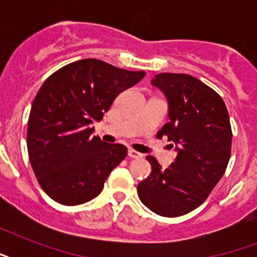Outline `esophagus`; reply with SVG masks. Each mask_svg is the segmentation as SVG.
I'll list each match as a JSON object with an SVG mask.
<instances>
[{
  "mask_svg": "<svg viewBox=\"0 0 257 257\" xmlns=\"http://www.w3.org/2000/svg\"><path fill=\"white\" fill-rule=\"evenodd\" d=\"M128 156L132 157V159H141V157H143V155H141L140 152H137V151H135V149H129V151H128Z\"/></svg>",
  "mask_w": 257,
  "mask_h": 257,
  "instance_id": "obj_1",
  "label": "esophagus"
}]
</instances>
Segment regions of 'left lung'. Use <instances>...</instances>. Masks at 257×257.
<instances>
[{
    "instance_id": "8db88e82",
    "label": "left lung",
    "mask_w": 257,
    "mask_h": 257,
    "mask_svg": "<svg viewBox=\"0 0 257 257\" xmlns=\"http://www.w3.org/2000/svg\"><path fill=\"white\" fill-rule=\"evenodd\" d=\"M152 85L168 100L169 122L159 133L172 141L177 156L167 169L147 156L152 172L137 193L152 212L177 217L201 205L223 177L231 157L229 114L223 98L189 74H156Z\"/></svg>"
}]
</instances>
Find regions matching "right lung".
<instances>
[{"label":"right lung","instance_id":"1","mask_svg":"<svg viewBox=\"0 0 257 257\" xmlns=\"http://www.w3.org/2000/svg\"><path fill=\"white\" fill-rule=\"evenodd\" d=\"M144 70L131 72L86 58L54 72L38 90L28 121V153L34 175L50 199L64 205L90 201L128 149L92 136L121 92Z\"/></svg>","mask_w":257,"mask_h":257}]
</instances>
